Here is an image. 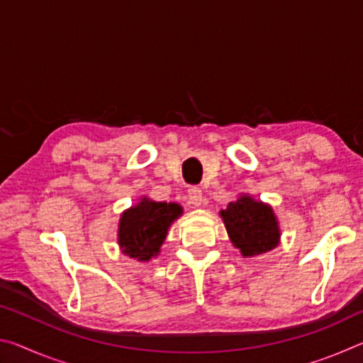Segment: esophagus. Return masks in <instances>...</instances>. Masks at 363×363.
I'll return each instance as SVG.
<instances>
[{
	"label": "esophagus",
	"instance_id": "esophagus-1",
	"mask_svg": "<svg viewBox=\"0 0 363 363\" xmlns=\"http://www.w3.org/2000/svg\"><path fill=\"white\" fill-rule=\"evenodd\" d=\"M187 196H189V203L194 206H200L203 203V195H201L200 187H190L187 190Z\"/></svg>",
	"mask_w": 363,
	"mask_h": 363
}]
</instances>
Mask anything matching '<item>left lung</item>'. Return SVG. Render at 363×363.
<instances>
[{
  "mask_svg": "<svg viewBox=\"0 0 363 363\" xmlns=\"http://www.w3.org/2000/svg\"><path fill=\"white\" fill-rule=\"evenodd\" d=\"M233 247L251 257L274 250L280 242L279 220L274 210L250 195H240L220 211Z\"/></svg>",
  "mask_w": 363,
  "mask_h": 363,
  "instance_id": "obj_1",
  "label": "left lung"
}]
</instances>
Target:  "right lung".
I'll return each mask as SVG.
<instances>
[{
    "instance_id": "add662e5",
    "label": "right lung",
    "mask_w": 363,
    "mask_h": 363,
    "mask_svg": "<svg viewBox=\"0 0 363 363\" xmlns=\"http://www.w3.org/2000/svg\"><path fill=\"white\" fill-rule=\"evenodd\" d=\"M182 214L177 203L140 199L138 205L121 214L118 245L126 256L140 262L158 256L160 247L168 235L169 225Z\"/></svg>"
}]
</instances>
